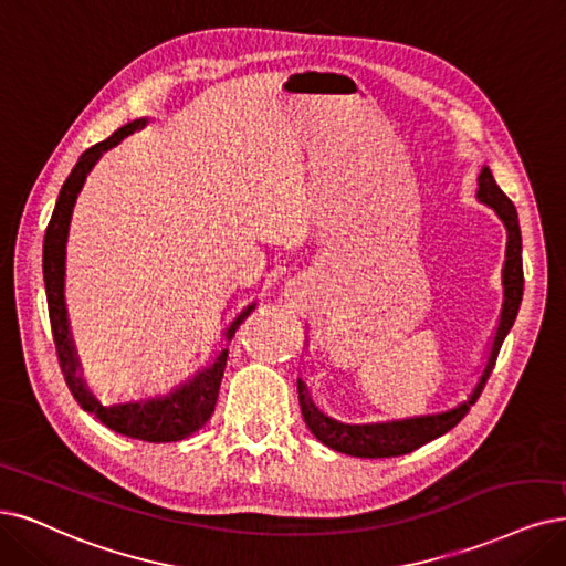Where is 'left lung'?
Returning a JSON list of instances; mask_svg holds the SVG:
<instances>
[{"label":"left lung","mask_w":566,"mask_h":566,"mask_svg":"<svg viewBox=\"0 0 566 566\" xmlns=\"http://www.w3.org/2000/svg\"><path fill=\"white\" fill-rule=\"evenodd\" d=\"M475 198L492 207L501 223L506 226V261L501 268V284H504V303H501V315L494 331V338L488 352V361L480 370L478 380L473 382L471 391L467 394L464 401H459L454 408L429 412V415H415L403 417V420H387V422H366V424H347L333 417L324 415L312 396L307 391V385L298 378V401L301 412L307 429L315 433L317 441H322L326 448L345 452L349 457H399L408 454L424 443L433 441V438L448 433L452 427L459 424V420L469 412V408L478 401L480 391H483L490 373L494 368L496 354L501 349V343L509 336V331L517 317V310L522 303V286H525V277H522V235H520V221L515 205L506 198V193L496 186L490 167L483 165V170L478 175V191Z\"/></svg>","instance_id":"obj_1"}]
</instances>
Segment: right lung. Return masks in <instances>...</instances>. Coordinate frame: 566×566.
<instances>
[{
	"instance_id": "1",
	"label": "right lung",
	"mask_w": 566,
	"mask_h": 566,
	"mask_svg": "<svg viewBox=\"0 0 566 566\" xmlns=\"http://www.w3.org/2000/svg\"><path fill=\"white\" fill-rule=\"evenodd\" d=\"M137 125L139 120L123 125V128H118L112 137L91 146L88 151H83L78 163L74 165L72 175L67 177L65 184H62L53 217L46 228V238H44V284H46L49 317H51L57 361L78 406L86 412L95 415L104 427H109L116 433L137 438V441H146V443H172L202 429L209 417H212L226 359H228V347L217 352L212 364L198 368L191 378L179 382L167 394L149 396V399L128 401V403L102 406L93 396V391L86 387V380H83L81 375V361L72 338L67 303H65V256H67V235H70V221L76 205V196L81 193V188L86 184V177L93 170V165L99 160V156L107 149H112V146H116L125 135L137 130ZM254 307L256 303H249L240 315L226 326L223 331L226 343L233 340L238 326L249 317V312Z\"/></svg>"
}]
</instances>
